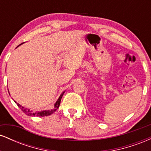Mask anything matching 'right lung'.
I'll return each instance as SVG.
<instances>
[{
  "label": "right lung",
  "mask_w": 151,
  "mask_h": 151,
  "mask_svg": "<svg viewBox=\"0 0 151 151\" xmlns=\"http://www.w3.org/2000/svg\"><path fill=\"white\" fill-rule=\"evenodd\" d=\"M22 45V44H20ZM20 45H19L18 47H19ZM65 91H63L61 94H60V97L58 98V99L57 100V101L55 102V104H54V109H48V110H44V111H32L30 110V109H27L25 107L22 106L21 105L19 104L18 103H17L16 101H14L15 103H16V104L18 106V107H20V109L22 111L25 113L26 115L29 116H50L52 114H53L54 112L56 111L57 109L59 108V106H60V101H61V99H62V96H63L64 93H65Z\"/></svg>",
  "instance_id": "add662e5"
}]
</instances>
